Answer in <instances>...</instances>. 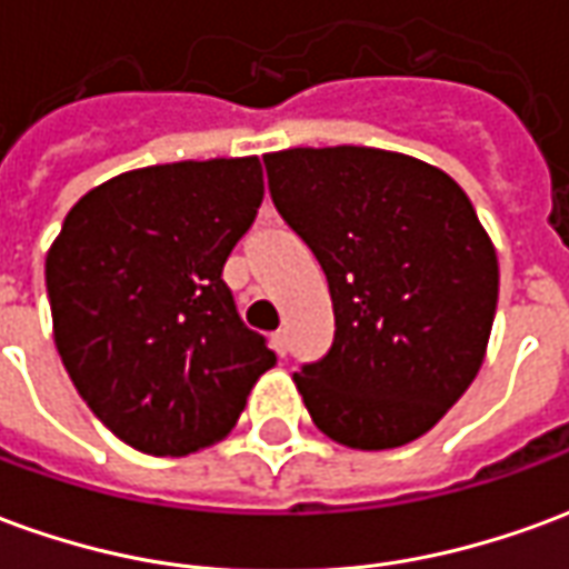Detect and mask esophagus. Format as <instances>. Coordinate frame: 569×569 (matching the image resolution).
<instances>
[{
    "label": "esophagus",
    "instance_id": "34e87169",
    "mask_svg": "<svg viewBox=\"0 0 569 569\" xmlns=\"http://www.w3.org/2000/svg\"><path fill=\"white\" fill-rule=\"evenodd\" d=\"M271 345H273V350H277V357H286V353H289V335L273 332Z\"/></svg>",
    "mask_w": 569,
    "mask_h": 569
}]
</instances>
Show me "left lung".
Here are the masks:
<instances>
[{
    "mask_svg": "<svg viewBox=\"0 0 569 569\" xmlns=\"http://www.w3.org/2000/svg\"><path fill=\"white\" fill-rule=\"evenodd\" d=\"M277 212L320 261L329 353L296 371L313 423L347 448L408 445L476 381L500 268L463 188L366 146L264 158Z\"/></svg>",
    "mask_w": 569,
    "mask_h": 569,
    "instance_id": "1",
    "label": "left lung"
}]
</instances>
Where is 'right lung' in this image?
<instances>
[{"mask_svg":"<svg viewBox=\"0 0 569 569\" xmlns=\"http://www.w3.org/2000/svg\"><path fill=\"white\" fill-rule=\"evenodd\" d=\"M264 198L259 158L130 170L69 210L44 259L57 353L97 418L154 457L224 439L277 357L222 268Z\"/></svg>","mask_w":569,"mask_h":569,"instance_id":"1","label":"right lung"}]
</instances>
